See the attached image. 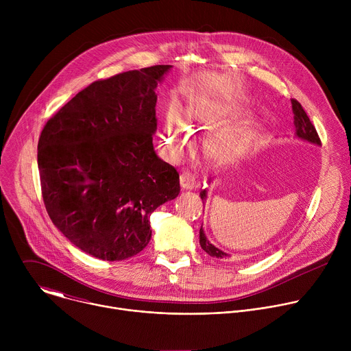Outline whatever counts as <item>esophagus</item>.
Wrapping results in <instances>:
<instances>
[{
	"instance_id": "esophagus-1",
	"label": "esophagus",
	"mask_w": 351,
	"mask_h": 351,
	"mask_svg": "<svg viewBox=\"0 0 351 351\" xmlns=\"http://www.w3.org/2000/svg\"><path fill=\"white\" fill-rule=\"evenodd\" d=\"M179 180H180V186L183 190H193L195 187V176L189 171L182 172Z\"/></svg>"
}]
</instances>
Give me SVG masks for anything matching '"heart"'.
I'll list each match as a JSON object with an SVG mask.
<instances>
[{"label": "heart", "instance_id": "heart-1", "mask_svg": "<svg viewBox=\"0 0 351 351\" xmlns=\"http://www.w3.org/2000/svg\"><path fill=\"white\" fill-rule=\"evenodd\" d=\"M232 114H234L232 108H222L213 114H206L193 108L189 112V121H198V128L213 129L223 125ZM252 128L247 123L221 128L208 136L204 143V152L211 161L225 164L232 161L243 152L250 138H252ZM161 141L168 149V153L173 158H178L183 154L184 148L191 144L193 134L184 121L179 115L172 114L165 119L161 130Z\"/></svg>", "mask_w": 351, "mask_h": 351}]
</instances>
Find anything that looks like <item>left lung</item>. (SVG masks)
I'll return each mask as SVG.
<instances>
[{
  "label": "left lung",
  "mask_w": 351,
  "mask_h": 351,
  "mask_svg": "<svg viewBox=\"0 0 351 351\" xmlns=\"http://www.w3.org/2000/svg\"><path fill=\"white\" fill-rule=\"evenodd\" d=\"M291 110H293V114H294L295 136L298 138H303V140H307L310 143L321 145V138H319V136L317 133L315 126L311 123L308 115L306 114V111L303 110L302 104H300L297 99H291ZM199 195H202V199H203V203H204V199L207 198V190H203L202 193H199ZM199 245H202V248L204 250V252L208 253L211 257H215V258H226V257H229L226 253L222 252V250L217 248L214 244H211L208 241V239L204 234L203 228L199 229Z\"/></svg>",
  "instance_id": "left-lung-1"
}]
</instances>
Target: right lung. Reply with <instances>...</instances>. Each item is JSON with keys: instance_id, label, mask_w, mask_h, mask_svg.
Listing matches in <instances>:
<instances>
[{"instance_id": "add662e5", "label": "right lung", "mask_w": 351, "mask_h": 351, "mask_svg": "<svg viewBox=\"0 0 351 351\" xmlns=\"http://www.w3.org/2000/svg\"><path fill=\"white\" fill-rule=\"evenodd\" d=\"M171 65L93 82L41 130L37 145L45 210L62 234L106 261L136 256L152 239L149 215L180 191L157 157L156 87Z\"/></svg>"}]
</instances>
